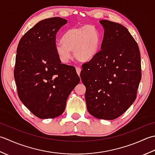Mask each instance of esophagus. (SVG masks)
<instances>
[{
  "label": "esophagus",
  "instance_id": "1",
  "mask_svg": "<svg viewBox=\"0 0 155 155\" xmlns=\"http://www.w3.org/2000/svg\"><path fill=\"white\" fill-rule=\"evenodd\" d=\"M81 71V69L80 67H76V71H77V74H78L79 76H80V75Z\"/></svg>",
  "mask_w": 155,
  "mask_h": 155
}]
</instances>
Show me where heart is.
Here are the masks:
<instances>
[{"label": "heart", "mask_w": 155, "mask_h": 155, "mask_svg": "<svg viewBox=\"0 0 155 155\" xmlns=\"http://www.w3.org/2000/svg\"><path fill=\"white\" fill-rule=\"evenodd\" d=\"M102 35L92 25L72 27L66 30L61 43L55 45V52L60 61L67 64L71 59V52L78 61L84 64L96 58L100 50Z\"/></svg>", "instance_id": "1"}]
</instances>
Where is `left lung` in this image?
Instances as JSON below:
<instances>
[{"label": "left lung", "mask_w": 155, "mask_h": 155, "mask_svg": "<svg viewBox=\"0 0 155 155\" xmlns=\"http://www.w3.org/2000/svg\"><path fill=\"white\" fill-rule=\"evenodd\" d=\"M100 23L104 29L102 50L82 65L80 77L86 87L87 111L97 118L114 120L137 98L142 78L140 55L126 27L108 20Z\"/></svg>", "instance_id": "1"}]
</instances>
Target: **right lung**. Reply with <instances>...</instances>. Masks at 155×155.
I'll use <instances>...</instances> for the list:
<instances>
[{"mask_svg":"<svg viewBox=\"0 0 155 155\" xmlns=\"http://www.w3.org/2000/svg\"><path fill=\"white\" fill-rule=\"evenodd\" d=\"M67 22L60 17L41 21L21 37L17 47L14 78L18 96L41 119L61 115L80 81L75 67L61 64L55 52L56 34Z\"/></svg>","mask_w":155,"mask_h":155,"instance_id":"add662e5","label":"right lung"}]
</instances>
